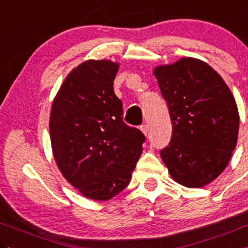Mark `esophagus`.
<instances>
[{"label":"esophagus","mask_w":248,"mask_h":248,"mask_svg":"<svg viewBox=\"0 0 248 248\" xmlns=\"http://www.w3.org/2000/svg\"><path fill=\"white\" fill-rule=\"evenodd\" d=\"M140 130L142 131V133L145 134L146 136H147L148 133H150V128H148L147 124H143V125H141V126H140Z\"/></svg>","instance_id":"34e87169"}]
</instances>
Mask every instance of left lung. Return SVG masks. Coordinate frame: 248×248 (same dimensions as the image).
Segmentation results:
<instances>
[{"label":"left lung","mask_w":248,"mask_h":248,"mask_svg":"<svg viewBox=\"0 0 248 248\" xmlns=\"http://www.w3.org/2000/svg\"><path fill=\"white\" fill-rule=\"evenodd\" d=\"M153 74L173 125L162 159L180 185H208L223 173L236 147L240 118L234 96L223 78L196 58L158 65Z\"/></svg>","instance_id":"8db88e82"}]
</instances>
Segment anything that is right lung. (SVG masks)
Masks as SVG:
<instances>
[{
    "mask_svg": "<svg viewBox=\"0 0 248 248\" xmlns=\"http://www.w3.org/2000/svg\"><path fill=\"white\" fill-rule=\"evenodd\" d=\"M119 63L82 62L67 75L51 107L49 136L61 173L82 196L107 201L129 185L145 135L123 122L113 81Z\"/></svg>",
    "mask_w": 248,
    "mask_h": 248,
    "instance_id": "obj_1",
    "label": "right lung"
}]
</instances>
